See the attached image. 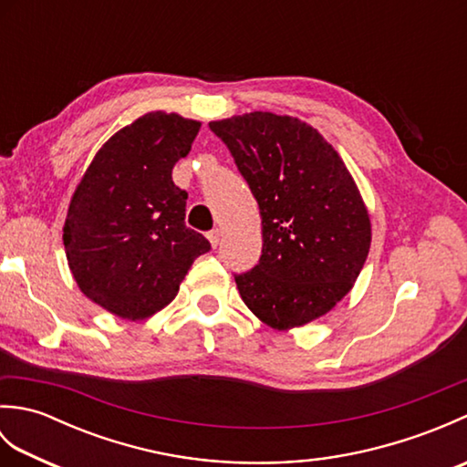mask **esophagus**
<instances>
[{
  "label": "esophagus",
  "instance_id": "esophagus-1",
  "mask_svg": "<svg viewBox=\"0 0 467 467\" xmlns=\"http://www.w3.org/2000/svg\"><path fill=\"white\" fill-rule=\"evenodd\" d=\"M206 239H208V241H211V244H213V246H214V249H216V244H218V241H221V231H218V228H213V231L206 234Z\"/></svg>",
  "mask_w": 467,
  "mask_h": 467
}]
</instances>
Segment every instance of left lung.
Wrapping results in <instances>:
<instances>
[{
    "instance_id": "obj_1",
    "label": "left lung",
    "mask_w": 467,
    "mask_h": 467,
    "mask_svg": "<svg viewBox=\"0 0 467 467\" xmlns=\"http://www.w3.org/2000/svg\"><path fill=\"white\" fill-rule=\"evenodd\" d=\"M208 126L261 208L259 265L234 275L244 305L279 331L329 313L371 244L369 214L339 154L291 116L251 112Z\"/></svg>"
}]
</instances>
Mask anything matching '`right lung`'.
Instances as JSON below:
<instances>
[{
	"instance_id": "obj_1",
	"label": "right lung",
	"mask_w": 467,
	"mask_h": 467,
	"mask_svg": "<svg viewBox=\"0 0 467 467\" xmlns=\"http://www.w3.org/2000/svg\"><path fill=\"white\" fill-rule=\"evenodd\" d=\"M198 130L201 122L178 114H144L98 150L69 202V271L88 299L122 319L164 309L196 256L211 251L184 224L188 192L172 181Z\"/></svg>"
}]
</instances>
